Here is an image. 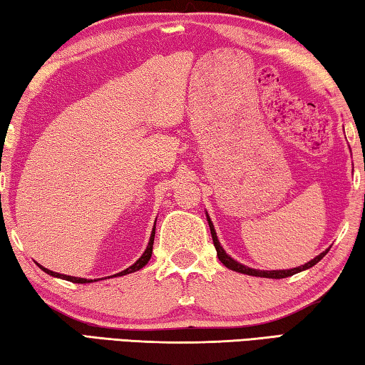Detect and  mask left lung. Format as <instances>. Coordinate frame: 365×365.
<instances>
[{"mask_svg": "<svg viewBox=\"0 0 365 365\" xmlns=\"http://www.w3.org/2000/svg\"><path fill=\"white\" fill-rule=\"evenodd\" d=\"M207 224H209V228H211L212 242H214L215 250H217L219 261L224 264L225 267L232 269L235 272H242V274H246V275L264 277V279H287V277H292L294 274H298V272H301V270H306L309 267H312V265H316L320 261V259L325 256V252L329 251V250H327L325 252H322V255H319L317 257H314L312 261H309L307 264L301 265V267H296V269H289V270H256V269H250V267H246V265H243V264L233 261V259L228 256L224 250H222V246H220L219 240H217V235H215V230H214V225H212V222H211V219H209V217H207Z\"/></svg>", "mask_w": 365, "mask_h": 365, "instance_id": "1", "label": "left lung"}]
</instances>
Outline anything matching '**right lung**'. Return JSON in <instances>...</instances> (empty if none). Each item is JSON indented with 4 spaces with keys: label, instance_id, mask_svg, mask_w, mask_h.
<instances>
[{
    "label": "right lung",
    "instance_id": "obj_1",
    "mask_svg": "<svg viewBox=\"0 0 365 365\" xmlns=\"http://www.w3.org/2000/svg\"><path fill=\"white\" fill-rule=\"evenodd\" d=\"M156 225V224H154ZM154 230H156V227L153 228V232H151V238H150V243H148V248L145 250V252L143 255H141V257L138 259L137 262H135L133 265H130V267L128 269H125V270H122V272H119V274H115V275H113V277H120V275H125V274H132V272H137V270H140V269H143L145 265L148 264V261H150V257H151V255H153V243H154ZM41 267V265H40ZM41 270H45L46 274H49V275H53V277H58V279H63V280H69V282H73V283H90L91 280H88V279H80V277H71V275H63V274H58V272H53V270H48V269H45V267H41Z\"/></svg>",
    "mask_w": 365,
    "mask_h": 365
}]
</instances>
